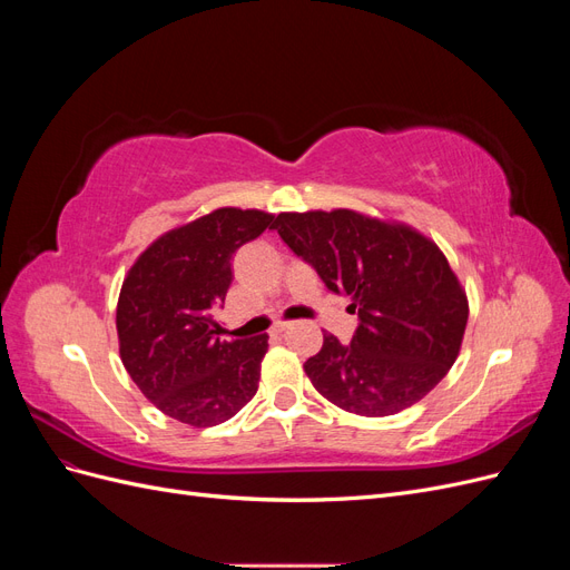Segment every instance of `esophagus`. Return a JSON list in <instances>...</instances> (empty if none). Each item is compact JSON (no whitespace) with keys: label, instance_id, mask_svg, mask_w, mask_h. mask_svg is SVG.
Wrapping results in <instances>:
<instances>
[{"label":"esophagus","instance_id":"obj_1","mask_svg":"<svg viewBox=\"0 0 570 570\" xmlns=\"http://www.w3.org/2000/svg\"><path fill=\"white\" fill-rule=\"evenodd\" d=\"M289 325H292V323H283V321H278V323L273 325V333H275V335H281V333H285V331H287Z\"/></svg>","mask_w":570,"mask_h":570}]
</instances>
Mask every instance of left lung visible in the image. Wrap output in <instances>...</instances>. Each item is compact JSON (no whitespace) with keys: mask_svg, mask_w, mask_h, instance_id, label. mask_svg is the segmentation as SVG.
Returning <instances> with one entry per match:
<instances>
[{"mask_svg":"<svg viewBox=\"0 0 570 570\" xmlns=\"http://www.w3.org/2000/svg\"><path fill=\"white\" fill-rule=\"evenodd\" d=\"M273 230L358 316L350 344L325 333L304 364L314 387L358 416H392L423 400L452 368L469 321L438 245L350 209L281 214Z\"/></svg>","mask_w":570,"mask_h":570,"instance_id":"obj_1","label":"left lung"}]
</instances>
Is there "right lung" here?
Instances as JSON below:
<instances>
[{
	"instance_id": "1",
	"label": "right lung",
	"mask_w": 570,
	"mask_h": 570,
	"mask_svg": "<svg viewBox=\"0 0 570 570\" xmlns=\"http://www.w3.org/2000/svg\"><path fill=\"white\" fill-rule=\"evenodd\" d=\"M271 223L256 209H216L161 235L132 264L116 308L120 361L166 416L209 428L256 394L268 335L226 340L216 312L233 254Z\"/></svg>"
}]
</instances>
